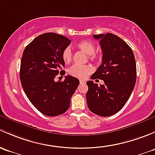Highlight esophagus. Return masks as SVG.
<instances>
[{
  "label": "esophagus",
  "instance_id": "34e87169",
  "mask_svg": "<svg viewBox=\"0 0 155 155\" xmlns=\"http://www.w3.org/2000/svg\"><path fill=\"white\" fill-rule=\"evenodd\" d=\"M80 83H81V84H85L86 81H84V80H81V81H80Z\"/></svg>",
  "mask_w": 155,
  "mask_h": 155
}]
</instances>
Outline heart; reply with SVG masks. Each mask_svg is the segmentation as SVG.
Wrapping results in <instances>:
<instances>
[{
    "mask_svg": "<svg viewBox=\"0 0 155 155\" xmlns=\"http://www.w3.org/2000/svg\"><path fill=\"white\" fill-rule=\"evenodd\" d=\"M78 50L81 51L88 55L89 59L95 60L98 58V55L95 54V46L92 42L87 40H82L76 45ZM62 58L66 63H69L72 58V52L69 47L66 48L62 53ZM93 69L90 66H73L68 70V73L72 77L84 80L88 77L89 74L92 72Z\"/></svg>",
    "mask_w": 155,
    "mask_h": 155,
    "instance_id": "b5f03b06",
    "label": "heart"
}]
</instances>
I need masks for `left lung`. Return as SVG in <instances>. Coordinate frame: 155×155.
<instances>
[{"label":"left lung","instance_id":"obj_1","mask_svg":"<svg viewBox=\"0 0 155 155\" xmlns=\"http://www.w3.org/2000/svg\"><path fill=\"white\" fill-rule=\"evenodd\" d=\"M93 36L100 40L103 55L91 78L103 80L104 84L87 81V105L95 114L110 116L119 112L131 95L137 80L136 61L132 49L119 36L110 33Z\"/></svg>","mask_w":155,"mask_h":155}]
</instances>
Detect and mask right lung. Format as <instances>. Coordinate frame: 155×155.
<instances>
[{
  "instance_id": "right-lung-1",
  "label": "right lung",
  "mask_w": 155,
  "mask_h": 155,
  "mask_svg": "<svg viewBox=\"0 0 155 155\" xmlns=\"http://www.w3.org/2000/svg\"><path fill=\"white\" fill-rule=\"evenodd\" d=\"M71 43L66 36L43 33L27 45L21 61L20 80L32 104L42 114L56 116L66 112L70 100L80 82L66 76L63 81H54L58 74L65 75L62 58L63 50Z\"/></svg>"
}]
</instances>
